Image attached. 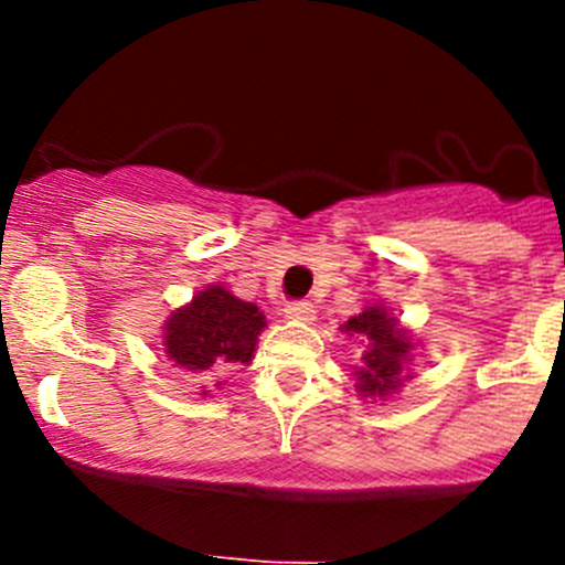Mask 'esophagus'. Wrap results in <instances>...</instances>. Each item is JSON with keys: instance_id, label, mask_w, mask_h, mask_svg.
<instances>
[{"instance_id": "1", "label": "esophagus", "mask_w": 565, "mask_h": 565, "mask_svg": "<svg viewBox=\"0 0 565 565\" xmlns=\"http://www.w3.org/2000/svg\"><path fill=\"white\" fill-rule=\"evenodd\" d=\"M284 311H287L289 319H298V322H311L317 315L315 303H309V300H295V303H289Z\"/></svg>"}]
</instances>
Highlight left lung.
<instances>
[{
	"mask_svg": "<svg viewBox=\"0 0 565 565\" xmlns=\"http://www.w3.org/2000/svg\"><path fill=\"white\" fill-rule=\"evenodd\" d=\"M341 330L350 335H363L369 350L363 355L366 366L358 369V393L361 396H391L398 391L404 374V363L409 358V339L402 328H396V317H391L383 306H369L361 315L347 319Z\"/></svg>",
	"mask_w": 565,
	"mask_h": 565,
	"instance_id": "obj_1",
	"label": "left lung"
}]
</instances>
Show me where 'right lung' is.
<instances>
[{"label": "right lung", "mask_w": 565, "mask_h": 565, "mask_svg": "<svg viewBox=\"0 0 565 565\" xmlns=\"http://www.w3.org/2000/svg\"><path fill=\"white\" fill-rule=\"evenodd\" d=\"M265 324V315L254 303L235 298L224 287H210L167 319L163 352L188 372L250 363Z\"/></svg>", "instance_id": "1"}]
</instances>
